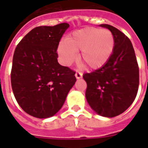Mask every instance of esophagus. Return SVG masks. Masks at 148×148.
Listing matches in <instances>:
<instances>
[{
	"label": "esophagus",
	"mask_w": 148,
	"mask_h": 148,
	"mask_svg": "<svg viewBox=\"0 0 148 148\" xmlns=\"http://www.w3.org/2000/svg\"><path fill=\"white\" fill-rule=\"evenodd\" d=\"M75 77L77 79H80L82 77V73H79V72H77L76 74H75Z\"/></svg>",
	"instance_id": "34e87169"
}]
</instances>
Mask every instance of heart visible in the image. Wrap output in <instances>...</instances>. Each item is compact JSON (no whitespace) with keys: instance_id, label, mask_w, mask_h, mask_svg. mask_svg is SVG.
<instances>
[{"instance_id":"heart-1","label":"heart","mask_w":148,"mask_h":148,"mask_svg":"<svg viewBox=\"0 0 148 148\" xmlns=\"http://www.w3.org/2000/svg\"><path fill=\"white\" fill-rule=\"evenodd\" d=\"M114 38L110 31L96 27H86L76 31L58 47L59 58L69 66L75 60L81 51L80 58L91 69L103 66L111 57L114 49Z\"/></svg>"}]
</instances>
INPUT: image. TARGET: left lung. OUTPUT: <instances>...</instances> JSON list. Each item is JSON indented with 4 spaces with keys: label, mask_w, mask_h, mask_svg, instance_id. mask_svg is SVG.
Wrapping results in <instances>:
<instances>
[{
    "label": "left lung",
    "mask_w": 148,
    "mask_h": 148,
    "mask_svg": "<svg viewBox=\"0 0 148 148\" xmlns=\"http://www.w3.org/2000/svg\"><path fill=\"white\" fill-rule=\"evenodd\" d=\"M114 38V49L108 62L91 73L84 74L86 97L93 110L100 116L114 117L132 104L139 88V66L130 39L109 24Z\"/></svg>",
    "instance_id": "8db88e82"
}]
</instances>
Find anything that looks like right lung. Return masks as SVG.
<instances>
[{
  "label": "right lung",
  "mask_w": 148,
  "mask_h": 148,
  "mask_svg": "<svg viewBox=\"0 0 148 148\" xmlns=\"http://www.w3.org/2000/svg\"><path fill=\"white\" fill-rule=\"evenodd\" d=\"M69 26L35 27L15 49L12 89L19 106L32 116L43 119L57 113L76 82L75 72L57 60L58 43Z\"/></svg>",
  "instance_id": "obj_1"
}]
</instances>
